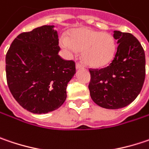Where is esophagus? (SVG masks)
<instances>
[{"instance_id": "1", "label": "esophagus", "mask_w": 149, "mask_h": 149, "mask_svg": "<svg viewBox=\"0 0 149 149\" xmlns=\"http://www.w3.org/2000/svg\"><path fill=\"white\" fill-rule=\"evenodd\" d=\"M76 69H83V65L80 63H76Z\"/></svg>"}]
</instances>
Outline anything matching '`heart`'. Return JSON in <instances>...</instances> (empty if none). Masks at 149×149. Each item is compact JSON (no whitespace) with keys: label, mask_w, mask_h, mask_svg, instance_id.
Masks as SVG:
<instances>
[{"label":"heart","mask_w":149,"mask_h":149,"mask_svg":"<svg viewBox=\"0 0 149 149\" xmlns=\"http://www.w3.org/2000/svg\"><path fill=\"white\" fill-rule=\"evenodd\" d=\"M60 45L69 53L81 51L86 64L99 68L109 63L115 52V40L109 34L91 29H77L69 34V38L62 36Z\"/></svg>","instance_id":"b5f03b06"}]
</instances>
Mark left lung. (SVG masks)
I'll use <instances>...</instances> for the list:
<instances>
[{"instance_id": "left-lung-1", "label": "left lung", "mask_w": 149, "mask_h": 149, "mask_svg": "<svg viewBox=\"0 0 149 149\" xmlns=\"http://www.w3.org/2000/svg\"><path fill=\"white\" fill-rule=\"evenodd\" d=\"M117 49L111 63L102 69H89L91 99L98 106L116 109L132 102L145 80V53L141 43L130 33L113 31Z\"/></svg>"}]
</instances>
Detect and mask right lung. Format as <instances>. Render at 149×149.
Masks as SVG:
<instances>
[{"label": "right lung", "mask_w": 149, "mask_h": 149, "mask_svg": "<svg viewBox=\"0 0 149 149\" xmlns=\"http://www.w3.org/2000/svg\"><path fill=\"white\" fill-rule=\"evenodd\" d=\"M51 25L18 35L6 55L8 88L24 109L34 113L53 111L64 102L75 63L58 55V36Z\"/></svg>", "instance_id": "right-lung-1"}]
</instances>
